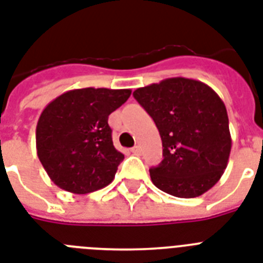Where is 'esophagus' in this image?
Masks as SVG:
<instances>
[{"mask_svg": "<svg viewBox=\"0 0 263 263\" xmlns=\"http://www.w3.org/2000/svg\"><path fill=\"white\" fill-rule=\"evenodd\" d=\"M131 151H132V153H134V154H135V155H140V147H139V146L132 147Z\"/></svg>", "mask_w": 263, "mask_h": 263, "instance_id": "34e87169", "label": "esophagus"}]
</instances>
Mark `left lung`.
Returning <instances> with one entry per match:
<instances>
[{
    "label": "left lung",
    "instance_id": "1",
    "mask_svg": "<svg viewBox=\"0 0 263 263\" xmlns=\"http://www.w3.org/2000/svg\"><path fill=\"white\" fill-rule=\"evenodd\" d=\"M134 97L162 139L163 161L150 168L154 185L181 198L209 191L223 176L231 153L227 109L216 91L177 77L139 87Z\"/></svg>",
    "mask_w": 263,
    "mask_h": 263
}]
</instances>
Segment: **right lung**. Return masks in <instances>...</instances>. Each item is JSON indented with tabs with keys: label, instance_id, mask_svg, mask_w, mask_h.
I'll list each match as a JSON object with an SVG mask.
<instances>
[{
	"label": "right lung",
	"instance_id": "1",
	"mask_svg": "<svg viewBox=\"0 0 263 263\" xmlns=\"http://www.w3.org/2000/svg\"><path fill=\"white\" fill-rule=\"evenodd\" d=\"M129 96V89H74L44 108L36 127V150L55 185L86 194L112 182L124 155L113 146L108 117Z\"/></svg>",
	"mask_w": 263,
	"mask_h": 263
}]
</instances>
